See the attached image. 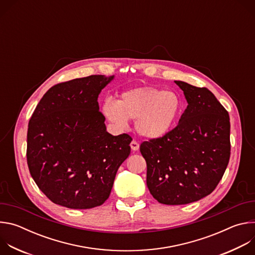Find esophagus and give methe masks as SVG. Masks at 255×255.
Returning a JSON list of instances; mask_svg holds the SVG:
<instances>
[{"mask_svg":"<svg viewBox=\"0 0 255 255\" xmlns=\"http://www.w3.org/2000/svg\"><path fill=\"white\" fill-rule=\"evenodd\" d=\"M130 146L133 151H137L139 149V143L136 140H132L130 143Z\"/></svg>","mask_w":255,"mask_h":255,"instance_id":"34e87169","label":"esophagus"}]
</instances>
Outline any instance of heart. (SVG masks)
<instances>
[{
	"instance_id": "b5f03b06",
	"label": "heart",
	"mask_w": 255,
	"mask_h": 255,
	"mask_svg": "<svg viewBox=\"0 0 255 255\" xmlns=\"http://www.w3.org/2000/svg\"><path fill=\"white\" fill-rule=\"evenodd\" d=\"M183 101L171 91L153 87H138L125 91L117 102L107 99L103 106L104 116L118 128H125L128 119L136 120L137 132L148 139L166 135L177 122Z\"/></svg>"
}]
</instances>
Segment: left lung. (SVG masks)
Here are the masks:
<instances>
[{
	"instance_id": "8db88e82",
	"label": "left lung",
	"mask_w": 255,
	"mask_h": 255,
	"mask_svg": "<svg viewBox=\"0 0 255 255\" xmlns=\"http://www.w3.org/2000/svg\"><path fill=\"white\" fill-rule=\"evenodd\" d=\"M188 107L175 128L144 141L150 194L165 205H185L210 195L221 180L230 158V119L207 88L174 81Z\"/></svg>"
}]
</instances>
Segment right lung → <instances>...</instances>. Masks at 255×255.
I'll return each instance as SVG.
<instances>
[{
    "mask_svg": "<svg viewBox=\"0 0 255 255\" xmlns=\"http://www.w3.org/2000/svg\"><path fill=\"white\" fill-rule=\"evenodd\" d=\"M114 76H90L50 88L34 110L27 132V163L54 204L92 209L109 198L131 136L108 133L99 111L101 91Z\"/></svg>",
    "mask_w": 255,
    "mask_h": 255,
    "instance_id": "obj_1",
    "label": "right lung"
}]
</instances>
